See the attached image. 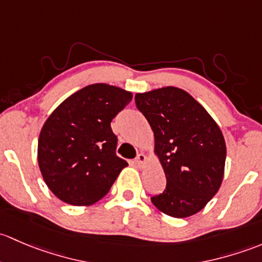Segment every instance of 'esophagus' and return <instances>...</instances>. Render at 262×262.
Instances as JSON below:
<instances>
[{
    "label": "esophagus",
    "instance_id": "obj_1",
    "mask_svg": "<svg viewBox=\"0 0 262 262\" xmlns=\"http://www.w3.org/2000/svg\"><path fill=\"white\" fill-rule=\"evenodd\" d=\"M145 163H146V156H145L144 154H141V152L137 154V156L135 158V164H136L139 168H142Z\"/></svg>",
    "mask_w": 262,
    "mask_h": 262
}]
</instances>
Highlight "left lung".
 <instances>
[{"instance_id": "1", "label": "left lung", "mask_w": 262, "mask_h": 262, "mask_svg": "<svg viewBox=\"0 0 262 262\" xmlns=\"http://www.w3.org/2000/svg\"><path fill=\"white\" fill-rule=\"evenodd\" d=\"M135 102L152 128L155 154L166 177L165 190L151 196V202L170 217L195 214L222 184V131L204 107L180 88L137 93Z\"/></svg>"}]
</instances>
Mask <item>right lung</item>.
<instances>
[{"label":"right lung","instance_id":"right-lung-1","mask_svg":"<svg viewBox=\"0 0 262 262\" xmlns=\"http://www.w3.org/2000/svg\"><path fill=\"white\" fill-rule=\"evenodd\" d=\"M131 99V92L96 83L73 93L45 121L37 161L45 183L60 201L72 206L96 203L128 165L116 155L111 121Z\"/></svg>","mask_w":262,"mask_h":262}]
</instances>
